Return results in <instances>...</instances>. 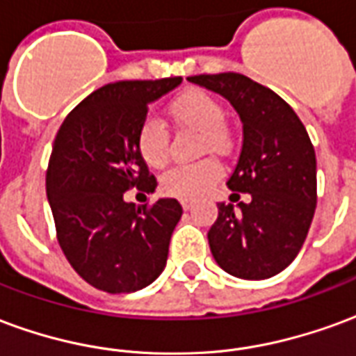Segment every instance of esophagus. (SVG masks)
<instances>
[{
    "instance_id": "esophagus-1",
    "label": "esophagus",
    "mask_w": 356,
    "mask_h": 356,
    "mask_svg": "<svg viewBox=\"0 0 356 356\" xmlns=\"http://www.w3.org/2000/svg\"><path fill=\"white\" fill-rule=\"evenodd\" d=\"M181 206H183L185 211H188V209L193 208V200H188V198H181Z\"/></svg>"
}]
</instances>
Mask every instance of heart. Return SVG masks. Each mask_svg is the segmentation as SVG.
<instances>
[{"mask_svg":"<svg viewBox=\"0 0 356 356\" xmlns=\"http://www.w3.org/2000/svg\"><path fill=\"white\" fill-rule=\"evenodd\" d=\"M170 112L181 125H188L202 133L204 152L227 150L229 139L223 127L225 110L216 97H211L206 91L193 89L179 95L171 102ZM137 150L150 168H160L165 163L170 152V133L160 118L150 114L140 122L137 131ZM219 177H221V165L213 160L175 165L163 173L162 191L179 198H196L208 193Z\"/></svg>","mask_w":356,"mask_h":356,"instance_id":"obj_1","label":"heart"}]
</instances>
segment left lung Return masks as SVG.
Masks as SVG:
<instances>
[{
	"instance_id": "8db88e82",
	"label": "left lung",
	"mask_w": 356,
	"mask_h": 356,
	"mask_svg": "<svg viewBox=\"0 0 356 356\" xmlns=\"http://www.w3.org/2000/svg\"><path fill=\"white\" fill-rule=\"evenodd\" d=\"M188 81L225 97L242 122V150L227 186L252 202L217 204L211 255L236 278H270L296 259L314 216L316 158L305 125L288 102L248 76L202 74Z\"/></svg>"
}]
</instances>
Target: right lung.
I'll return each instance as SVG.
<instances>
[{"mask_svg":"<svg viewBox=\"0 0 356 356\" xmlns=\"http://www.w3.org/2000/svg\"><path fill=\"white\" fill-rule=\"evenodd\" d=\"M183 78L118 81L97 89L60 125L49 168V200L58 244L78 275L108 293L143 290L162 275L183 208L175 198L147 206L124 200L137 186L154 193V175L137 150L148 104Z\"/></svg>","mask_w":356,"mask_h":356,"instance_id":"1","label":"right lung"}]
</instances>
